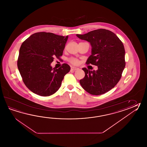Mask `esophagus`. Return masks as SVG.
<instances>
[{"mask_svg":"<svg viewBox=\"0 0 147 147\" xmlns=\"http://www.w3.org/2000/svg\"><path fill=\"white\" fill-rule=\"evenodd\" d=\"M78 69V67H75V66H73V67H71V69H72V70H74V71L77 70V69Z\"/></svg>","mask_w":147,"mask_h":147,"instance_id":"34e87169","label":"esophagus"}]
</instances>
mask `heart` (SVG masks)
<instances>
[{"mask_svg":"<svg viewBox=\"0 0 147 147\" xmlns=\"http://www.w3.org/2000/svg\"><path fill=\"white\" fill-rule=\"evenodd\" d=\"M69 61L70 63H71V64H75V65L78 64V60H77L76 59L74 58V57H71V58L69 59Z\"/></svg>","mask_w":147,"mask_h":147,"instance_id":"heart-1","label":"heart"}]
</instances>
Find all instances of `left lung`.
Listing matches in <instances>:
<instances>
[{"label":"left lung","instance_id":"8db88e82","mask_svg":"<svg viewBox=\"0 0 147 147\" xmlns=\"http://www.w3.org/2000/svg\"><path fill=\"white\" fill-rule=\"evenodd\" d=\"M76 36L92 46V54L86 64L98 67L96 71L83 68L85 75L80 81V84L92 95L105 94L118 83L126 65L123 42L115 33L104 29Z\"/></svg>","mask_w":147,"mask_h":147}]
</instances>
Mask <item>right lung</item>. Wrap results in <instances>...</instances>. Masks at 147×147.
I'll use <instances>...</instances> for the list:
<instances>
[{
	"label": "right lung",
	"instance_id": "add662e5",
	"mask_svg": "<svg viewBox=\"0 0 147 147\" xmlns=\"http://www.w3.org/2000/svg\"><path fill=\"white\" fill-rule=\"evenodd\" d=\"M68 36L41 32L32 34L21 45L17 61L18 69L25 85L41 96L52 95L59 89L70 66L64 63L52 68L54 58L59 59Z\"/></svg>",
	"mask_w": 147,
	"mask_h": 147
}]
</instances>
